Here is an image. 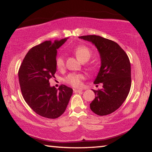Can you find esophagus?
<instances>
[{"mask_svg":"<svg viewBox=\"0 0 152 152\" xmlns=\"http://www.w3.org/2000/svg\"><path fill=\"white\" fill-rule=\"evenodd\" d=\"M73 91L74 93H79V92H81L82 91V89H73Z\"/></svg>","mask_w":152,"mask_h":152,"instance_id":"obj_1","label":"esophagus"}]
</instances>
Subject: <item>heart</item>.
<instances>
[{
  "mask_svg": "<svg viewBox=\"0 0 152 152\" xmlns=\"http://www.w3.org/2000/svg\"><path fill=\"white\" fill-rule=\"evenodd\" d=\"M74 53L79 61L87 62L90 58L91 52L86 46H78L74 50ZM56 68L61 70L64 66V61L63 56H58L56 59ZM83 79V75L81 73H71L66 77L64 80L67 83L74 87H78L81 85V80Z\"/></svg>",
  "mask_w": 152,
  "mask_h": 152,
  "instance_id": "1",
  "label": "heart"
}]
</instances>
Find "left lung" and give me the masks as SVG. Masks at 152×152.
Returning <instances> with one entry per match:
<instances>
[{
    "label": "left lung",
    "instance_id": "8db88e82",
    "mask_svg": "<svg viewBox=\"0 0 152 152\" xmlns=\"http://www.w3.org/2000/svg\"><path fill=\"white\" fill-rule=\"evenodd\" d=\"M79 38L91 42L98 50L101 65L94 84L102 83V88L94 90L96 98L90 109L99 116L117 110L127 97L131 86V64L125 52L115 42L96 35Z\"/></svg>",
    "mask_w": 152,
    "mask_h": 152
}]
</instances>
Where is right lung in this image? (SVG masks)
<instances>
[{
    "instance_id": "right-lung-1",
    "label": "right lung",
    "mask_w": 152,
    "mask_h": 152,
    "mask_svg": "<svg viewBox=\"0 0 152 152\" xmlns=\"http://www.w3.org/2000/svg\"><path fill=\"white\" fill-rule=\"evenodd\" d=\"M68 38L45 41L33 47L19 68V85L25 101L43 117L56 118L61 116L73 94L71 88L62 85L57 89L49 82L56 71L57 49Z\"/></svg>"
}]
</instances>
